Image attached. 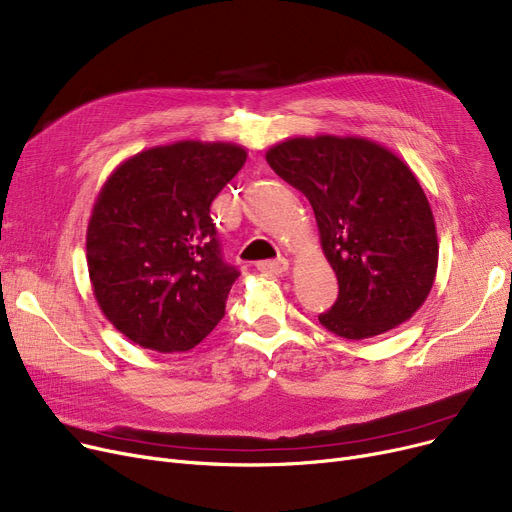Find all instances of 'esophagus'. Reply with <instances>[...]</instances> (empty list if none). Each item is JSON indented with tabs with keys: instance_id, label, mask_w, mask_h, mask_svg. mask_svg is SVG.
I'll return each mask as SVG.
<instances>
[{
	"instance_id": "esophagus-1",
	"label": "esophagus",
	"mask_w": 512,
	"mask_h": 512,
	"mask_svg": "<svg viewBox=\"0 0 512 512\" xmlns=\"http://www.w3.org/2000/svg\"><path fill=\"white\" fill-rule=\"evenodd\" d=\"M258 271L262 273H269V275H283L289 269V262L285 258L279 260H262L256 264Z\"/></svg>"
}]
</instances>
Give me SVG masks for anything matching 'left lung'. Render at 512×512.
Returning a JSON list of instances; mask_svg holds the SVG:
<instances>
[{
    "label": "left lung",
    "instance_id": "1",
    "mask_svg": "<svg viewBox=\"0 0 512 512\" xmlns=\"http://www.w3.org/2000/svg\"><path fill=\"white\" fill-rule=\"evenodd\" d=\"M266 162L308 198L339 296L319 321L346 339L406 323L427 300L440 243L425 191L385 145L356 135L291 137Z\"/></svg>",
    "mask_w": 512,
    "mask_h": 512
}]
</instances>
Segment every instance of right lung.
<instances>
[{
	"instance_id": "add662e5",
	"label": "right lung",
	"mask_w": 512,
	"mask_h": 512,
	"mask_svg": "<svg viewBox=\"0 0 512 512\" xmlns=\"http://www.w3.org/2000/svg\"><path fill=\"white\" fill-rule=\"evenodd\" d=\"M237 143L185 139L120 162L87 225V269L106 319L133 344L187 352L225 316L239 277L210 204L246 164Z\"/></svg>"
}]
</instances>
